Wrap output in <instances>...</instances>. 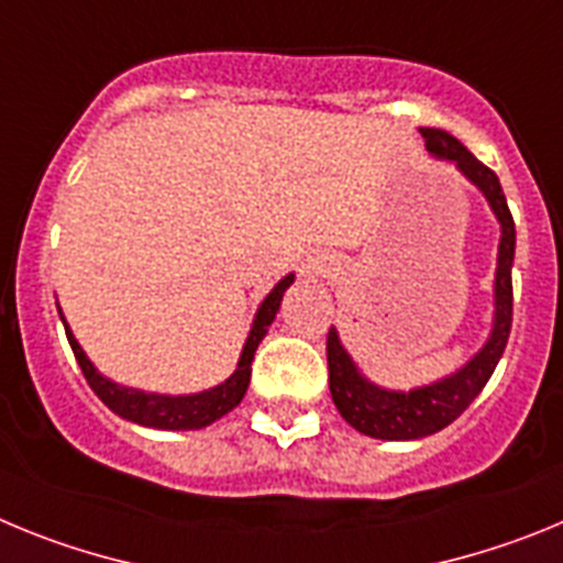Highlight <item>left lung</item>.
Returning a JSON list of instances; mask_svg holds the SVG:
<instances>
[{
  "label": "left lung",
  "mask_w": 563,
  "mask_h": 563,
  "mask_svg": "<svg viewBox=\"0 0 563 563\" xmlns=\"http://www.w3.org/2000/svg\"><path fill=\"white\" fill-rule=\"evenodd\" d=\"M422 137H426V146H429L431 154L454 161L467 180L485 194L501 225L494 332H490L479 355L471 357L456 375L402 395V391L377 389L375 383L366 380L355 369V363L346 355L341 341H338V332L330 330V335H327V363H330L332 400H335L338 411L352 429L366 437H375V440H420V437H429L451 426L474 402V397L485 389V383L490 380L496 363H499L501 352L507 346V338H510V324H514V278H510V267H514L516 253V225L514 213L507 208L505 191L499 186V177L485 163L476 161L474 154L467 152L445 129L426 126Z\"/></svg>",
  "instance_id": "1"
}]
</instances>
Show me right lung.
Wrapping results in <instances>:
<instances>
[{
	"mask_svg": "<svg viewBox=\"0 0 563 563\" xmlns=\"http://www.w3.org/2000/svg\"><path fill=\"white\" fill-rule=\"evenodd\" d=\"M292 285V276H285L271 290V296L262 301L256 318H253L251 335L245 341V350H242V357H239V366L225 383H220L217 389L200 391V395H188V397H168V395H146V391L126 389V386H118V383L107 380L103 375H98V369L89 363V357L84 355V350L78 346V341L73 338L69 327L67 341L73 346V355H76L78 366H81L84 377H87L89 389L96 391L103 402L114 415H121L123 420H132L137 426H148V429H163V431H191V429H206L213 420H220L222 415L239 406V400L245 397L247 383H251V361L256 355L258 341L265 338L267 327L273 324L276 318L278 305H282V296H285L287 287ZM64 321V318H62Z\"/></svg>",
	"mask_w": 563,
	"mask_h": 563,
	"instance_id": "add662e5",
	"label": "right lung"
}]
</instances>
